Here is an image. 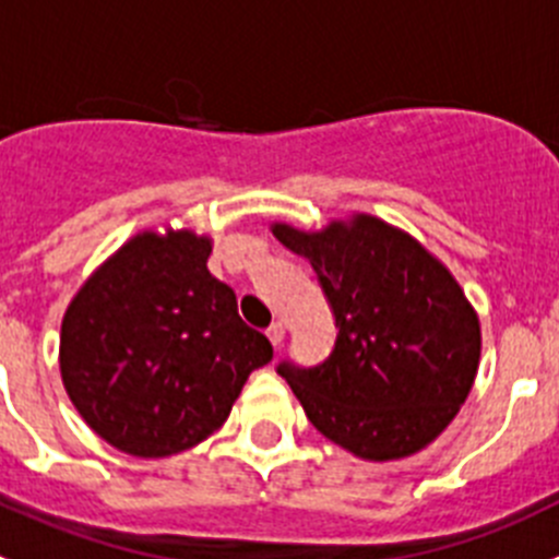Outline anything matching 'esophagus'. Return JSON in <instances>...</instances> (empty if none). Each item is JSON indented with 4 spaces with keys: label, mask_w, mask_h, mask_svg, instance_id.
I'll list each match as a JSON object with an SVG mask.
<instances>
[{
    "label": "esophagus",
    "mask_w": 559,
    "mask_h": 559,
    "mask_svg": "<svg viewBox=\"0 0 559 559\" xmlns=\"http://www.w3.org/2000/svg\"><path fill=\"white\" fill-rule=\"evenodd\" d=\"M267 336H270V342H273L275 348H278L281 342H284V336H286V329H284V323H273L267 329Z\"/></svg>",
    "instance_id": "34e87169"
}]
</instances>
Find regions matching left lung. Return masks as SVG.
<instances>
[{
	"mask_svg": "<svg viewBox=\"0 0 559 559\" xmlns=\"http://www.w3.org/2000/svg\"><path fill=\"white\" fill-rule=\"evenodd\" d=\"M270 230L311 261L340 329L323 365H278L311 426L367 462L426 449L465 404L481 356L479 314L451 270L373 214Z\"/></svg>",
	"mask_w": 559,
	"mask_h": 559,
	"instance_id": "left-lung-1",
	"label": "left lung"
}]
</instances>
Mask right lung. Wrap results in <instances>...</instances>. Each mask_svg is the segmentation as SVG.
Segmentation results:
<instances>
[{
	"label": "right lung",
	"instance_id": "1",
	"mask_svg": "<svg viewBox=\"0 0 559 559\" xmlns=\"http://www.w3.org/2000/svg\"><path fill=\"white\" fill-rule=\"evenodd\" d=\"M211 236L139 230L94 270L60 323V379L88 429L142 460L173 456L228 420L273 345L209 273Z\"/></svg>",
	"mask_w": 559,
	"mask_h": 559
}]
</instances>
